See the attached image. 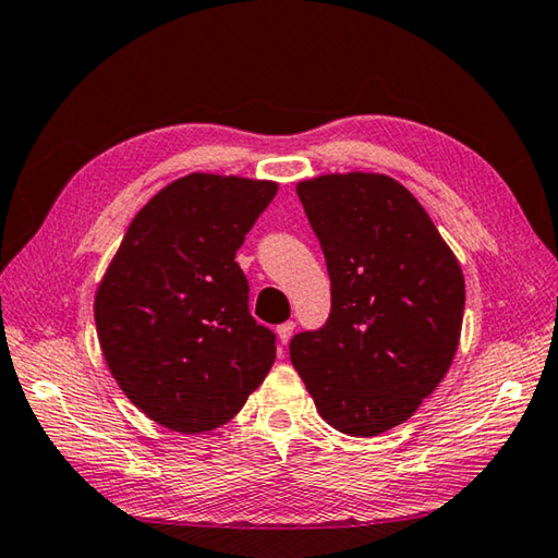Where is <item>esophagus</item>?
I'll list each match as a JSON object with an SVG mask.
<instances>
[{"instance_id":"34e87169","label":"esophagus","mask_w":558,"mask_h":558,"mask_svg":"<svg viewBox=\"0 0 558 558\" xmlns=\"http://www.w3.org/2000/svg\"><path fill=\"white\" fill-rule=\"evenodd\" d=\"M276 333H278V340L282 342V345H288L290 338H292V333H294V324H292V322L280 324V326L276 328Z\"/></svg>"}]
</instances>
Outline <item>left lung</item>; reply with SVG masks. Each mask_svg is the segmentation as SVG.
Wrapping results in <instances>:
<instances>
[{
	"label": "left lung",
	"instance_id": "obj_1",
	"mask_svg": "<svg viewBox=\"0 0 558 558\" xmlns=\"http://www.w3.org/2000/svg\"><path fill=\"white\" fill-rule=\"evenodd\" d=\"M330 276L324 328L290 340L292 366L333 429L378 436L410 420L456 357L465 278L429 213L388 174L298 184Z\"/></svg>",
	"mask_w": 558,
	"mask_h": 558
}]
</instances>
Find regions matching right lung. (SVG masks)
<instances>
[{"instance_id": "1", "label": "right lung", "mask_w": 558, "mask_h": 558, "mask_svg": "<svg viewBox=\"0 0 558 558\" xmlns=\"http://www.w3.org/2000/svg\"><path fill=\"white\" fill-rule=\"evenodd\" d=\"M278 184L192 172L136 213L96 290L102 357L153 422L204 434L230 422L276 362L234 260Z\"/></svg>"}]
</instances>
